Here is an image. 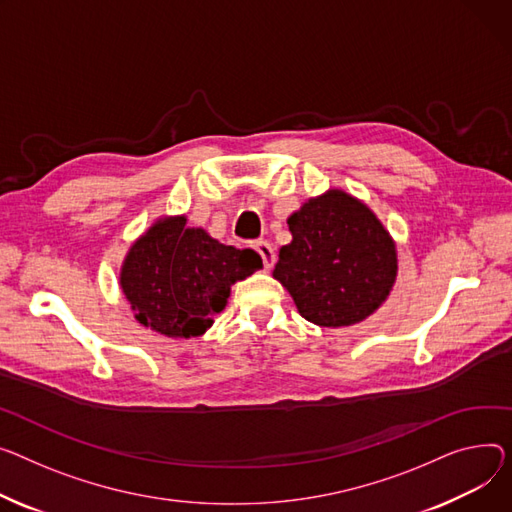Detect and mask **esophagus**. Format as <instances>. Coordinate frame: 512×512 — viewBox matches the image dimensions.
<instances>
[{
	"label": "esophagus",
	"instance_id": "34e87169",
	"mask_svg": "<svg viewBox=\"0 0 512 512\" xmlns=\"http://www.w3.org/2000/svg\"><path fill=\"white\" fill-rule=\"evenodd\" d=\"M253 247H255V251L261 255L265 269L274 267V263H276V251H274V247H271L267 241H257Z\"/></svg>",
	"mask_w": 512,
	"mask_h": 512
}]
</instances>
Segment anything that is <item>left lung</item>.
Segmentation results:
<instances>
[{
	"mask_svg": "<svg viewBox=\"0 0 512 512\" xmlns=\"http://www.w3.org/2000/svg\"><path fill=\"white\" fill-rule=\"evenodd\" d=\"M292 243L274 278L298 313L321 327H348L387 300L397 278L395 243L368 206L346 191L313 197L288 218Z\"/></svg>",
	"mask_w": 512,
	"mask_h": 512,
	"instance_id": "left-lung-1",
	"label": "left lung"
}]
</instances>
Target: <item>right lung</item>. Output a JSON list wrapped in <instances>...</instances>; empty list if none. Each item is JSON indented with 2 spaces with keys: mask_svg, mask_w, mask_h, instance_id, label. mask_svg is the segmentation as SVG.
<instances>
[{
  "mask_svg": "<svg viewBox=\"0 0 512 512\" xmlns=\"http://www.w3.org/2000/svg\"><path fill=\"white\" fill-rule=\"evenodd\" d=\"M185 216L160 218L135 241L121 267V288L144 327L166 337H197L212 327L230 286L263 267L253 249L218 243Z\"/></svg>",
  "mask_w": 512,
  "mask_h": 512,
  "instance_id": "obj_1",
  "label": "right lung"
}]
</instances>
